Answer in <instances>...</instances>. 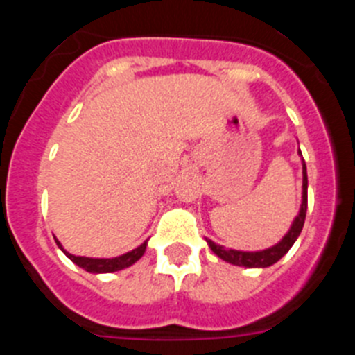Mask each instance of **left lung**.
<instances>
[{"label":"left lung","instance_id":"8db88e82","mask_svg":"<svg viewBox=\"0 0 355 355\" xmlns=\"http://www.w3.org/2000/svg\"><path fill=\"white\" fill-rule=\"evenodd\" d=\"M299 156H302L299 149ZM306 211H307V171H306V162L302 159V202H300L299 215L295 216L291 222V227L288 229V233L284 234L283 240L277 241L275 245L268 247L265 250H234V249H225L224 245H218L209 238H206L209 249L224 261L231 263L236 266H247V268H266V266L274 265L279 259L283 258L284 254L291 249L295 240L299 238L300 231L304 227V220H306Z\"/></svg>","mask_w":355,"mask_h":355}]
</instances>
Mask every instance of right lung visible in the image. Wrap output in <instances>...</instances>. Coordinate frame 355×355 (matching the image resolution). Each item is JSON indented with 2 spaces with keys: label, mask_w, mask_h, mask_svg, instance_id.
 I'll return each mask as SVG.
<instances>
[{
  "label": "right lung",
  "mask_w": 355,
  "mask_h": 355,
  "mask_svg": "<svg viewBox=\"0 0 355 355\" xmlns=\"http://www.w3.org/2000/svg\"><path fill=\"white\" fill-rule=\"evenodd\" d=\"M56 245L60 247L62 252H64L74 265H78L80 268H83V270L90 272V274H112V272L124 270V268H128V266L135 265V263L139 261L144 256V252H146L147 240L144 241L142 245L137 247V249L130 250V252L126 254H121V256H115V258H87V256H74V254L67 252L58 240H56Z\"/></svg>",
  "instance_id": "obj_1"
}]
</instances>
